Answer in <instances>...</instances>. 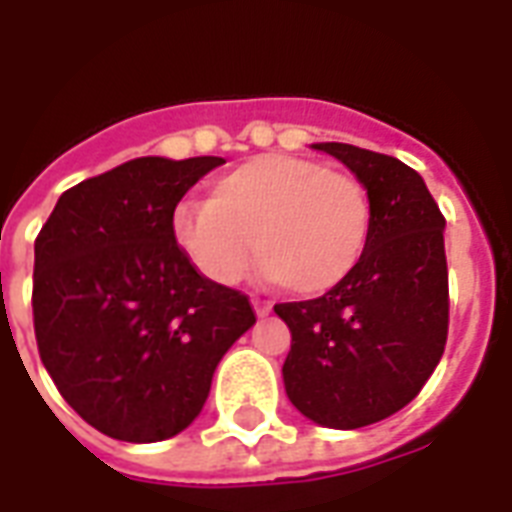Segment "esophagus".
Masks as SVG:
<instances>
[{"label": "esophagus", "mask_w": 512, "mask_h": 512, "mask_svg": "<svg viewBox=\"0 0 512 512\" xmlns=\"http://www.w3.org/2000/svg\"><path fill=\"white\" fill-rule=\"evenodd\" d=\"M252 307H255L257 318H266L268 312H271V301H266V299H252Z\"/></svg>", "instance_id": "esophagus-1"}]
</instances>
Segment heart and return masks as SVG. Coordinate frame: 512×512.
Returning <instances> with one entry per match:
<instances>
[{"instance_id": "b5f03b06", "label": "heart", "mask_w": 512, "mask_h": 512, "mask_svg": "<svg viewBox=\"0 0 512 512\" xmlns=\"http://www.w3.org/2000/svg\"><path fill=\"white\" fill-rule=\"evenodd\" d=\"M370 230L373 200L362 180L288 153L227 169L211 180L208 200H180L169 213L172 244L197 274L235 285L255 249L263 274L301 296L326 293L351 277Z\"/></svg>"}]
</instances>
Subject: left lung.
Here are the masks:
<instances>
[{
    "mask_svg": "<svg viewBox=\"0 0 512 512\" xmlns=\"http://www.w3.org/2000/svg\"><path fill=\"white\" fill-rule=\"evenodd\" d=\"M340 158L370 191V244L351 277L277 312L290 329L282 378L290 403L323 428L354 430L411 403L439 365L450 326L444 216L417 172L343 142Z\"/></svg>",
    "mask_w": 512,
    "mask_h": 512,
    "instance_id": "8db88e82",
    "label": "left lung"
}]
</instances>
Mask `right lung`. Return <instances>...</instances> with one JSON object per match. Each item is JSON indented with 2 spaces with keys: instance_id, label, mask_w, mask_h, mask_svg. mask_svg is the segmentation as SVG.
Listing matches in <instances>:
<instances>
[{
  "instance_id": "1",
  "label": "right lung",
  "mask_w": 512,
  "mask_h": 512,
  "mask_svg": "<svg viewBox=\"0 0 512 512\" xmlns=\"http://www.w3.org/2000/svg\"><path fill=\"white\" fill-rule=\"evenodd\" d=\"M219 156H145L62 194L35 238L40 359L68 406L120 441H161L200 414L216 365L255 323L241 290L194 271L169 213Z\"/></svg>"
}]
</instances>
